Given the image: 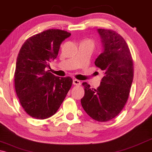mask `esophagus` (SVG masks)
<instances>
[{"label":"esophagus","mask_w":152,"mask_h":152,"mask_svg":"<svg viewBox=\"0 0 152 152\" xmlns=\"http://www.w3.org/2000/svg\"><path fill=\"white\" fill-rule=\"evenodd\" d=\"M73 84L76 85V86H80L81 85V82L78 80H73Z\"/></svg>","instance_id":"obj_1"}]
</instances>
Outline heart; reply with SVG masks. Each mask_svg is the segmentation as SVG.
<instances>
[{"instance_id":"obj_1","label":"heart","mask_w":152,"mask_h":152,"mask_svg":"<svg viewBox=\"0 0 152 152\" xmlns=\"http://www.w3.org/2000/svg\"><path fill=\"white\" fill-rule=\"evenodd\" d=\"M88 41H91V40H88ZM91 41V42H93V41Z\"/></svg>"}]
</instances>
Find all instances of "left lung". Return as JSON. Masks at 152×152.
Segmentation results:
<instances>
[{
    "label": "left lung",
    "instance_id": "8db88e82",
    "mask_svg": "<svg viewBox=\"0 0 152 152\" xmlns=\"http://www.w3.org/2000/svg\"><path fill=\"white\" fill-rule=\"evenodd\" d=\"M104 50L95 59L104 76L97 89L86 82L81 104L93 120L107 122L115 118L125 106L134 78V63L127 43L115 31L98 29Z\"/></svg>",
    "mask_w": 152,
    "mask_h": 152
}]
</instances>
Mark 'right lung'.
Returning a JSON list of instances; mask_svg holds the SVG:
<instances>
[{
    "mask_svg": "<svg viewBox=\"0 0 152 152\" xmlns=\"http://www.w3.org/2000/svg\"><path fill=\"white\" fill-rule=\"evenodd\" d=\"M71 34L50 29L27 39L16 59L14 86L25 111L39 120L55 114L72 84L70 77H59L46 70L57 58L61 43Z\"/></svg>",
    "mask_w": 152,
    "mask_h": 152,
    "instance_id": "right-lung-1",
    "label": "right lung"
}]
</instances>
